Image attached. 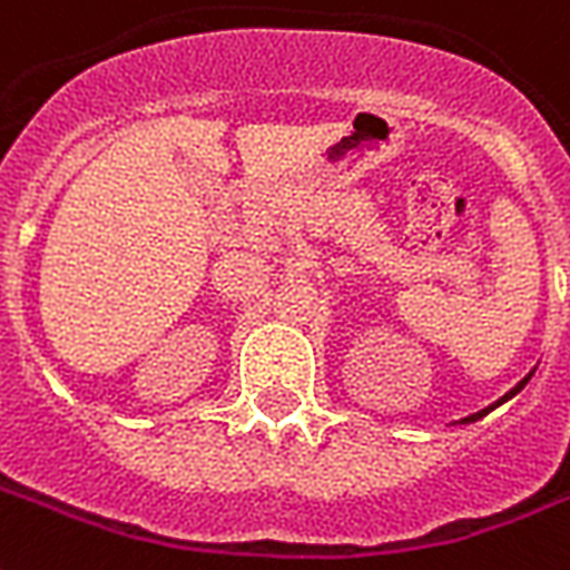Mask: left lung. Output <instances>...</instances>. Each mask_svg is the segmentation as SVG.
<instances>
[{
    "label": "left lung",
    "instance_id": "8db88e82",
    "mask_svg": "<svg viewBox=\"0 0 570 570\" xmlns=\"http://www.w3.org/2000/svg\"><path fill=\"white\" fill-rule=\"evenodd\" d=\"M529 376H532V373H529ZM529 376H527V380H523V382H517V389H511V391H508L505 397H502V401H499V403H505V401H511V397H514L517 391H520V389H523V385H527V382H529ZM499 403H493V406H499ZM493 406H488V410H481V412H475V415H469V419H463V421H478V419H484V415H488V412H490V410H493Z\"/></svg>",
    "mask_w": 570,
    "mask_h": 570
}]
</instances>
